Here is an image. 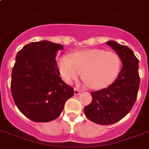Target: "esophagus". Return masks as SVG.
Here are the masks:
<instances>
[{
    "instance_id": "obj_1",
    "label": "esophagus",
    "mask_w": 149,
    "mask_h": 149,
    "mask_svg": "<svg viewBox=\"0 0 149 149\" xmlns=\"http://www.w3.org/2000/svg\"><path fill=\"white\" fill-rule=\"evenodd\" d=\"M74 95H79V94H81V91L77 89V88H74Z\"/></svg>"
}]
</instances>
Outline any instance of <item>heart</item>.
<instances>
[{"label": "heart", "mask_w": 149, "mask_h": 149, "mask_svg": "<svg viewBox=\"0 0 149 149\" xmlns=\"http://www.w3.org/2000/svg\"><path fill=\"white\" fill-rule=\"evenodd\" d=\"M58 67L64 81L72 83L82 77L93 89L110 85L117 77L121 67L120 57L114 52L92 49L77 52L71 55H61Z\"/></svg>", "instance_id": "obj_1"}]
</instances>
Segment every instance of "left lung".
I'll return each mask as SVG.
<instances>
[{
	"instance_id": "1",
	"label": "left lung",
	"mask_w": 149,
	"mask_h": 149,
	"mask_svg": "<svg viewBox=\"0 0 149 149\" xmlns=\"http://www.w3.org/2000/svg\"><path fill=\"white\" fill-rule=\"evenodd\" d=\"M107 44L116 52L123 67L112 84L91 93V103L84 108L88 120L100 125L115 123L130 113L136 102L140 81L139 60L132 49L115 41Z\"/></svg>"
}]
</instances>
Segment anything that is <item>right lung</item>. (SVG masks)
Here are the masks:
<instances>
[{"mask_svg": "<svg viewBox=\"0 0 149 149\" xmlns=\"http://www.w3.org/2000/svg\"><path fill=\"white\" fill-rule=\"evenodd\" d=\"M62 49L61 44L42 40L26 45L17 54L11 94L19 111L33 121L55 120L74 94L59 77L55 56Z\"/></svg>", "mask_w": 149, "mask_h": 149, "instance_id": "1", "label": "right lung"}]
</instances>
